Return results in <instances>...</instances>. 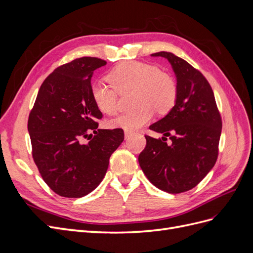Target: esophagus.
I'll use <instances>...</instances> for the list:
<instances>
[{
  "label": "esophagus",
  "mask_w": 253,
  "mask_h": 253,
  "mask_svg": "<svg viewBox=\"0 0 253 253\" xmlns=\"http://www.w3.org/2000/svg\"><path fill=\"white\" fill-rule=\"evenodd\" d=\"M133 135V133L132 132H128V131H126L125 132V138H126V139H128L129 138V137H131Z\"/></svg>",
  "instance_id": "esophagus-1"
}]
</instances>
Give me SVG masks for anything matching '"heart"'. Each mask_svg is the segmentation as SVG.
<instances>
[{
    "mask_svg": "<svg viewBox=\"0 0 253 253\" xmlns=\"http://www.w3.org/2000/svg\"><path fill=\"white\" fill-rule=\"evenodd\" d=\"M108 84L97 81L90 87L96 108L103 114L117 112V93L133 90V102L137 108L108 121V126L125 131H137L154 117L155 112L169 113L177 98V85L171 75L159 71L152 64L127 61L117 65L108 75Z\"/></svg>",
    "mask_w": 253,
    "mask_h": 253,
    "instance_id": "heart-1",
    "label": "heart"
}]
</instances>
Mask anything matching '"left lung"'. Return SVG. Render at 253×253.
<instances>
[{
	"mask_svg": "<svg viewBox=\"0 0 253 253\" xmlns=\"http://www.w3.org/2000/svg\"><path fill=\"white\" fill-rule=\"evenodd\" d=\"M152 57L169 61L176 77L177 98L164 118L150 126L162 138L145 136L138 157L141 170L156 188L181 193L194 188L214 167L218 154L221 119L209 82L201 72L172 52ZM171 139L166 142V137Z\"/></svg>",
	"mask_w": 253,
	"mask_h": 253,
	"instance_id": "1",
	"label": "left lung"
}]
</instances>
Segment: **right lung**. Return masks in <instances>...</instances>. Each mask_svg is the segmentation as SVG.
<instances>
[{
  "mask_svg": "<svg viewBox=\"0 0 253 253\" xmlns=\"http://www.w3.org/2000/svg\"><path fill=\"white\" fill-rule=\"evenodd\" d=\"M105 64L104 60L83 57L56 68L42 83L29 114L35 164L60 196L78 198L94 191L125 139L124 129L98 128L102 113L91 100L90 79ZM82 138L89 141L82 144Z\"/></svg>",
  "mask_w": 253,
  "mask_h": 253,
  "instance_id": "obj_1",
  "label": "right lung"
}]
</instances>
